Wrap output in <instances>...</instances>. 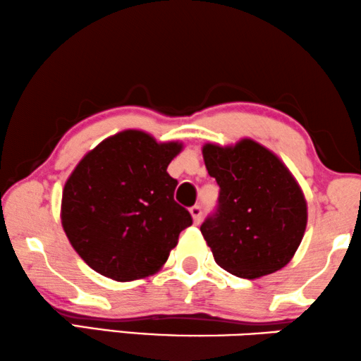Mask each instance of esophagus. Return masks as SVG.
Masks as SVG:
<instances>
[{
    "label": "esophagus",
    "mask_w": 361,
    "mask_h": 361,
    "mask_svg": "<svg viewBox=\"0 0 361 361\" xmlns=\"http://www.w3.org/2000/svg\"><path fill=\"white\" fill-rule=\"evenodd\" d=\"M190 215L193 218V223H195V224L200 223V219H202V207L200 205H193L190 208Z\"/></svg>",
    "instance_id": "1"
}]
</instances>
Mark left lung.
<instances>
[{
	"mask_svg": "<svg viewBox=\"0 0 361 361\" xmlns=\"http://www.w3.org/2000/svg\"><path fill=\"white\" fill-rule=\"evenodd\" d=\"M203 159L219 185L215 212L200 226L215 262L241 279L285 267L307 221L305 195L286 166L252 140L228 148L208 143Z\"/></svg>",
	"mask_w": 361,
	"mask_h": 361,
	"instance_id": "left-lung-1",
	"label": "left lung"
}]
</instances>
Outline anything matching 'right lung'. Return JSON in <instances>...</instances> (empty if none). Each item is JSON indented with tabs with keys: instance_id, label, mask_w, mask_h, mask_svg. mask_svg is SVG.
<instances>
[{
	"instance_id": "right-lung-1",
	"label": "right lung",
	"mask_w": 361,
	"mask_h": 361,
	"mask_svg": "<svg viewBox=\"0 0 361 361\" xmlns=\"http://www.w3.org/2000/svg\"><path fill=\"white\" fill-rule=\"evenodd\" d=\"M179 143H158L138 130L104 140L66 180L61 224L81 259L97 274L130 281L154 274L192 224L174 200L168 174Z\"/></svg>"
}]
</instances>
